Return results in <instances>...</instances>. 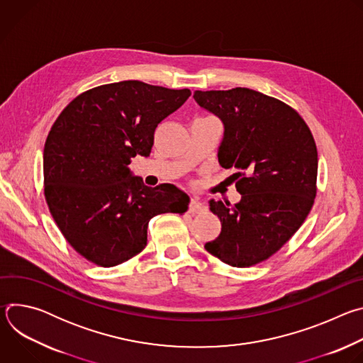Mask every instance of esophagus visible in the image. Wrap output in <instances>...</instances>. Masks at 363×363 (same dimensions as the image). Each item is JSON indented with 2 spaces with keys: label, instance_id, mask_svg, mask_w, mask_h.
<instances>
[{
  "label": "esophagus",
  "instance_id": "obj_1",
  "mask_svg": "<svg viewBox=\"0 0 363 363\" xmlns=\"http://www.w3.org/2000/svg\"><path fill=\"white\" fill-rule=\"evenodd\" d=\"M206 210V206L203 202H201V199L198 196H192L191 202H189V213L192 214H198Z\"/></svg>",
  "mask_w": 363,
  "mask_h": 363
}]
</instances>
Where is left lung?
Segmentation results:
<instances>
[{
  "instance_id": "obj_1",
  "label": "left lung",
  "mask_w": 363,
  "mask_h": 363,
  "mask_svg": "<svg viewBox=\"0 0 363 363\" xmlns=\"http://www.w3.org/2000/svg\"><path fill=\"white\" fill-rule=\"evenodd\" d=\"M224 125L223 168H237L238 203L210 201L220 235L205 250L233 267L262 263L300 228L316 196L318 149L306 122L286 103L247 87L194 93Z\"/></svg>"
}]
</instances>
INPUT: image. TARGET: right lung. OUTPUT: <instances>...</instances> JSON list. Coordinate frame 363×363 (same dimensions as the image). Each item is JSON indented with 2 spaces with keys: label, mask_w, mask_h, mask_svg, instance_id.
I'll list each match as a JSON object with an SVG mask.
<instances>
[{
  "label": "right lung",
  "mask_w": 363,
  "mask_h": 363,
  "mask_svg": "<svg viewBox=\"0 0 363 363\" xmlns=\"http://www.w3.org/2000/svg\"><path fill=\"white\" fill-rule=\"evenodd\" d=\"M189 89L125 80L90 89L60 113L43 153L44 195L69 244L89 262L113 267L140 252L149 220L184 214L189 196L172 184L146 186L129 169L149 157L158 125Z\"/></svg>",
  "instance_id": "add662e5"
}]
</instances>
